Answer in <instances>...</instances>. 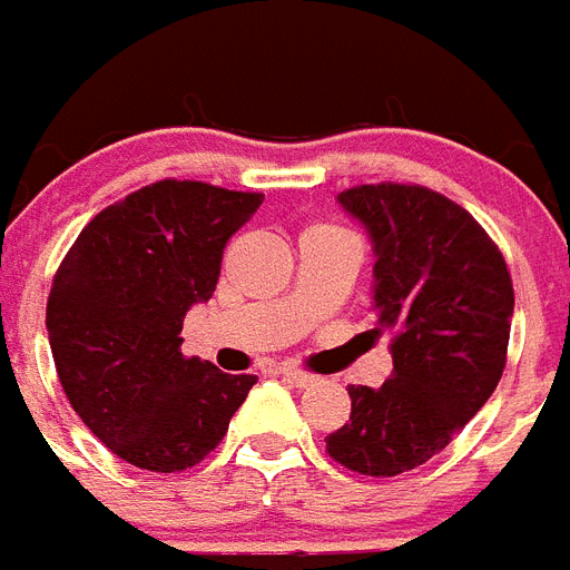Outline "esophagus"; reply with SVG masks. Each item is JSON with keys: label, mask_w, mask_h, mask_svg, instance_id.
Listing matches in <instances>:
<instances>
[{"label": "esophagus", "mask_w": 570, "mask_h": 570, "mask_svg": "<svg viewBox=\"0 0 570 570\" xmlns=\"http://www.w3.org/2000/svg\"><path fill=\"white\" fill-rule=\"evenodd\" d=\"M281 374H284L289 383H295V386H309V383L318 381L316 374L304 372V368H295V365H284V368H281Z\"/></svg>", "instance_id": "34e87169"}]
</instances>
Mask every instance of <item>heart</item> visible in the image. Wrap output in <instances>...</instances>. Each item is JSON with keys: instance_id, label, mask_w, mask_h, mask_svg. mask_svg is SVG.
<instances>
[{"instance_id": "obj_1", "label": "heart", "mask_w": 570, "mask_h": 570, "mask_svg": "<svg viewBox=\"0 0 570 570\" xmlns=\"http://www.w3.org/2000/svg\"><path fill=\"white\" fill-rule=\"evenodd\" d=\"M318 228H331V225H316V228H309V230H318Z\"/></svg>"}]
</instances>
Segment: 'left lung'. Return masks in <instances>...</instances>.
I'll list each match as a JSON object with an SVG mask.
<instances>
[{
  "label": "left lung",
  "instance_id": "8db88e82",
  "mask_svg": "<svg viewBox=\"0 0 570 570\" xmlns=\"http://www.w3.org/2000/svg\"><path fill=\"white\" fill-rule=\"evenodd\" d=\"M340 205L372 234L374 333H392L381 390L351 386V419L333 430L331 460L395 478L436 456L489 401L510 348L512 277L474 216L421 184H360Z\"/></svg>",
  "mask_w": 570,
  "mask_h": 570
}]
</instances>
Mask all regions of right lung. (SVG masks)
I'll return each mask as SVG.
<instances>
[{
    "label": "right lung",
    "mask_w": 570,
    "mask_h": 570,
    "mask_svg": "<svg viewBox=\"0 0 570 570\" xmlns=\"http://www.w3.org/2000/svg\"><path fill=\"white\" fill-rule=\"evenodd\" d=\"M263 205L205 180H155L96 213L55 272L46 331L69 404L137 469L173 474L228 433L257 377L180 351L187 309L216 289L228 239Z\"/></svg>",
    "instance_id": "1"
}]
</instances>
